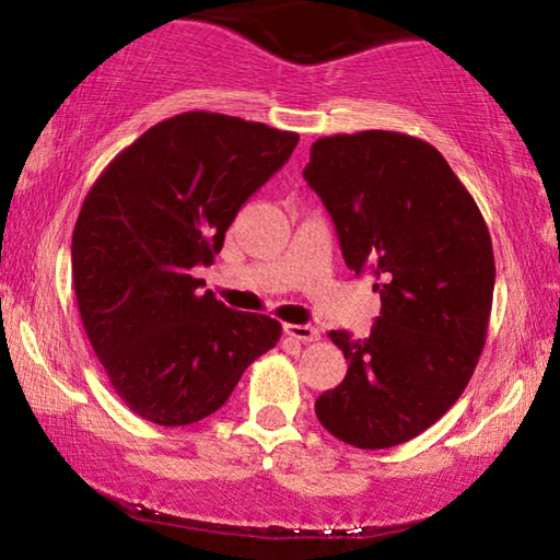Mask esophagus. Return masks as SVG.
<instances>
[{
	"mask_svg": "<svg viewBox=\"0 0 560 560\" xmlns=\"http://www.w3.org/2000/svg\"><path fill=\"white\" fill-rule=\"evenodd\" d=\"M283 330H287V336L303 340V343H308V340H318L320 336L316 326H306V324H287Z\"/></svg>",
	"mask_w": 560,
	"mask_h": 560,
	"instance_id": "obj_1",
	"label": "esophagus"
}]
</instances>
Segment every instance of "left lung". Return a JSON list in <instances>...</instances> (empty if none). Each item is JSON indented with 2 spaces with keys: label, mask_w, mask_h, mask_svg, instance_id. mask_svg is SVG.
I'll list each match as a JSON object with an SVG mask.
<instances>
[{
  "label": "left lung",
  "mask_w": 560,
  "mask_h": 560,
  "mask_svg": "<svg viewBox=\"0 0 560 560\" xmlns=\"http://www.w3.org/2000/svg\"><path fill=\"white\" fill-rule=\"evenodd\" d=\"M303 177L383 303L365 340L328 334L348 373L316 415L340 442L395 447L438 422L479 363L497 273L487 222L440 150L405 132L318 138Z\"/></svg>",
  "instance_id": "8db88e82"
}]
</instances>
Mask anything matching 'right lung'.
Masks as SVG:
<instances>
[{"mask_svg": "<svg viewBox=\"0 0 560 560\" xmlns=\"http://www.w3.org/2000/svg\"><path fill=\"white\" fill-rule=\"evenodd\" d=\"M299 136L187 110L145 130L89 189L71 236L86 336L113 390L163 428L226 402L281 324L200 293L240 207L291 158Z\"/></svg>", "mask_w": 560, "mask_h": 560, "instance_id": "add662e5", "label": "right lung"}]
</instances>
